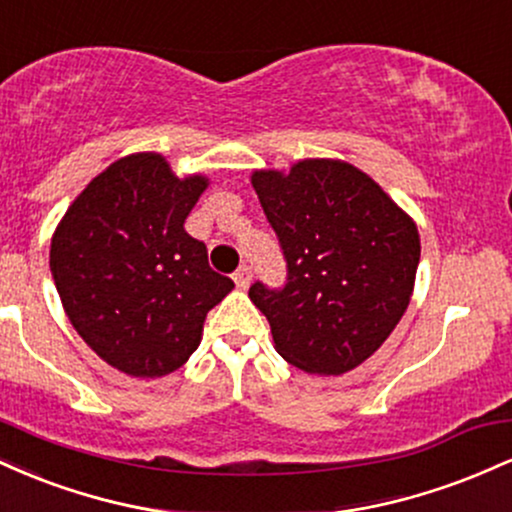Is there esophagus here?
I'll return each mask as SVG.
<instances>
[{
  "label": "esophagus",
  "instance_id": "esophagus-1",
  "mask_svg": "<svg viewBox=\"0 0 512 512\" xmlns=\"http://www.w3.org/2000/svg\"><path fill=\"white\" fill-rule=\"evenodd\" d=\"M233 279H236V284L240 286V289H248L250 281H252V267H250V264H240V267L236 269V274H233Z\"/></svg>",
  "mask_w": 512,
  "mask_h": 512
}]
</instances>
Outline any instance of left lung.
Listing matches in <instances>:
<instances>
[{
    "mask_svg": "<svg viewBox=\"0 0 512 512\" xmlns=\"http://www.w3.org/2000/svg\"><path fill=\"white\" fill-rule=\"evenodd\" d=\"M252 187L286 262L284 286H250L276 351L308 373L356 368L409 305L421 257L414 221L342 161L257 170Z\"/></svg>",
    "mask_w": 512,
    "mask_h": 512,
    "instance_id": "left-lung-1",
    "label": "left lung"
}]
</instances>
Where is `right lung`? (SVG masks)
I'll return each instance as SVG.
<instances>
[{"mask_svg":"<svg viewBox=\"0 0 512 512\" xmlns=\"http://www.w3.org/2000/svg\"><path fill=\"white\" fill-rule=\"evenodd\" d=\"M204 187L202 175L175 178L163 156L134 154L93 178L57 226L50 272L64 310L122 373L178 370L199 346L204 317L233 289L185 231Z\"/></svg>","mask_w":512,"mask_h":512,"instance_id":"add662e5","label":"right lung"}]
</instances>
